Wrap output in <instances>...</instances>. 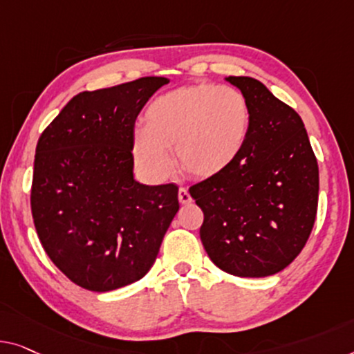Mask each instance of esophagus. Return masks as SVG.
Wrapping results in <instances>:
<instances>
[{
	"label": "esophagus",
	"mask_w": 354,
	"mask_h": 354,
	"mask_svg": "<svg viewBox=\"0 0 354 354\" xmlns=\"http://www.w3.org/2000/svg\"><path fill=\"white\" fill-rule=\"evenodd\" d=\"M178 200H179V203H183V205H187V203L192 202L191 194H189V191H187L186 187H179V191H178Z\"/></svg>",
	"instance_id": "esophagus-1"
}]
</instances>
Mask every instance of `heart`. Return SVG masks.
<instances>
[{"mask_svg":"<svg viewBox=\"0 0 354 354\" xmlns=\"http://www.w3.org/2000/svg\"><path fill=\"white\" fill-rule=\"evenodd\" d=\"M250 104L239 88L194 84L152 100L145 127L133 131V159L160 181L178 165L195 178H213L235 163L250 133Z\"/></svg>","mask_w":354,"mask_h":354,"instance_id":"b5f03b06","label":"heart"}]
</instances>
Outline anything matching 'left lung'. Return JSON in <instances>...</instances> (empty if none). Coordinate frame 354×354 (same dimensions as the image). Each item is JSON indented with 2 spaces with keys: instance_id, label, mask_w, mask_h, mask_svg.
Returning a JSON list of instances; mask_svg holds the SVG:
<instances>
[{
  "instance_id": "left-lung-1",
  "label": "left lung",
  "mask_w": 354,
  "mask_h": 354,
  "mask_svg": "<svg viewBox=\"0 0 354 354\" xmlns=\"http://www.w3.org/2000/svg\"><path fill=\"white\" fill-rule=\"evenodd\" d=\"M225 81L250 104V133L234 165L189 189L205 216L200 240L214 266L230 275H275L299 256L312 234L318 162L291 106L257 79Z\"/></svg>"
}]
</instances>
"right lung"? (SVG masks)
Instances as JSON below:
<instances>
[{
  "mask_svg": "<svg viewBox=\"0 0 354 354\" xmlns=\"http://www.w3.org/2000/svg\"><path fill=\"white\" fill-rule=\"evenodd\" d=\"M167 77L73 97L39 136L31 213L41 245L77 286L108 292L143 278L179 209L176 184L133 176L135 120Z\"/></svg>",
  "mask_w": 354,
  "mask_h": 354,
  "instance_id": "add662e5",
  "label": "right lung"
}]
</instances>
